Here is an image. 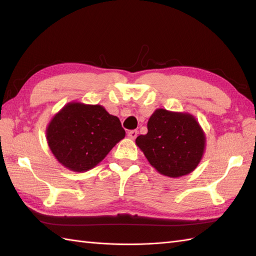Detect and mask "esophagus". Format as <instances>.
Listing matches in <instances>:
<instances>
[{"label":"esophagus","mask_w":256,"mask_h":256,"mask_svg":"<svg viewBox=\"0 0 256 256\" xmlns=\"http://www.w3.org/2000/svg\"><path fill=\"white\" fill-rule=\"evenodd\" d=\"M138 130H132V131H130V132L128 133V136L130 138H132V140H134V138H136V136H138Z\"/></svg>","instance_id":"34e87169"}]
</instances>
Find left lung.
Wrapping results in <instances>:
<instances>
[{
	"mask_svg": "<svg viewBox=\"0 0 256 256\" xmlns=\"http://www.w3.org/2000/svg\"><path fill=\"white\" fill-rule=\"evenodd\" d=\"M148 130L135 143L157 172L177 178L194 170L206 145L204 133L194 116L157 108L148 120Z\"/></svg>",
	"mask_w": 256,
	"mask_h": 256,
	"instance_id": "1",
	"label": "left lung"
}]
</instances>
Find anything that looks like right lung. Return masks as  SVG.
<instances>
[{
    "instance_id": "1",
    "label": "right lung",
    "mask_w": 256,
    "mask_h": 256,
    "mask_svg": "<svg viewBox=\"0 0 256 256\" xmlns=\"http://www.w3.org/2000/svg\"><path fill=\"white\" fill-rule=\"evenodd\" d=\"M124 136L118 116L108 114L102 106L80 102L64 106L46 130L54 156L62 166L77 172L96 166Z\"/></svg>"
}]
</instances>
